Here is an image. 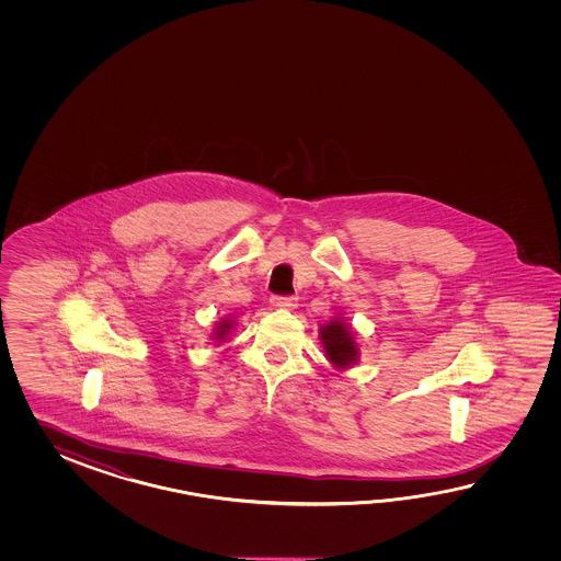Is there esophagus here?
<instances>
[{
	"label": "esophagus",
	"instance_id": "1",
	"mask_svg": "<svg viewBox=\"0 0 561 561\" xmlns=\"http://www.w3.org/2000/svg\"><path fill=\"white\" fill-rule=\"evenodd\" d=\"M271 305L275 309L293 310L297 309V298L295 297H273L271 298Z\"/></svg>",
	"mask_w": 561,
	"mask_h": 561
}]
</instances>
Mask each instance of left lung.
Wrapping results in <instances>:
<instances>
[{"label":"left lung","mask_w":561,"mask_h":561,"mask_svg":"<svg viewBox=\"0 0 561 561\" xmlns=\"http://www.w3.org/2000/svg\"><path fill=\"white\" fill-rule=\"evenodd\" d=\"M324 355L336 370L351 369L357 365L358 343L355 331L343 317H334L319 329Z\"/></svg>","instance_id":"obj_1"}]
</instances>
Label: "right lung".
I'll return each instance as SVG.
<instances>
[{"label":"right lung","instance_id":"1","mask_svg":"<svg viewBox=\"0 0 561 561\" xmlns=\"http://www.w3.org/2000/svg\"><path fill=\"white\" fill-rule=\"evenodd\" d=\"M232 329H234V321H232V317H227V319L216 321L215 329H213V341H216V343H225Z\"/></svg>","mask_w":561,"mask_h":561}]
</instances>
